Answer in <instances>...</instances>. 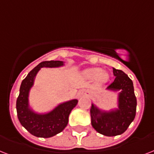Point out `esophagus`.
I'll use <instances>...</instances> for the list:
<instances>
[{
  "instance_id": "1",
  "label": "esophagus",
  "mask_w": 154,
  "mask_h": 154,
  "mask_svg": "<svg viewBox=\"0 0 154 154\" xmlns=\"http://www.w3.org/2000/svg\"><path fill=\"white\" fill-rule=\"evenodd\" d=\"M79 96H80V95H82V92H79Z\"/></svg>"
}]
</instances>
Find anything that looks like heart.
<instances>
[{"instance_id":"b5f03b06","label":"heart","mask_w":154,"mask_h":154,"mask_svg":"<svg viewBox=\"0 0 154 154\" xmlns=\"http://www.w3.org/2000/svg\"><path fill=\"white\" fill-rule=\"evenodd\" d=\"M85 75L90 79H96L100 83H106L108 79V74L100 68H90L86 70Z\"/></svg>"}]
</instances>
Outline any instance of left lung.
I'll list each match as a JSON object with an SVG mask.
<instances>
[{
  "mask_svg": "<svg viewBox=\"0 0 154 154\" xmlns=\"http://www.w3.org/2000/svg\"><path fill=\"white\" fill-rule=\"evenodd\" d=\"M113 69L115 79L107 90L120 91L118 94V108L110 111L102 110L91 103V125L99 133L114 137L125 133L136 116L137 99L133 81L124 71Z\"/></svg>",
  "mask_w": 154,
  "mask_h": 154,
  "instance_id": "obj_1",
  "label": "left lung"
}]
</instances>
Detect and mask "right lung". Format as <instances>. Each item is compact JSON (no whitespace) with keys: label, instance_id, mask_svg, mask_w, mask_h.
Here are the masks:
<instances>
[{"label":"right lung","instance_id":"1","mask_svg":"<svg viewBox=\"0 0 154 154\" xmlns=\"http://www.w3.org/2000/svg\"><path fill=\"white\" fill-rule=\"evenodd\" d=\"M63 66L64 62L63 61L51 60L42 62L21 82L20 93L16 104L17 117L21 125L29 133L35 137L48 138L61 133L67 125L69 115L71 110L78 103V100L74 99L59 103L53 110L46 113L36 112L29 106V91L34 86L35 77L41 68H54Z\"/></svg>","mask_w":154,"mask_h":154}]
</instances>
